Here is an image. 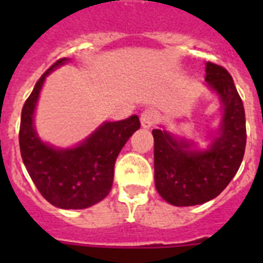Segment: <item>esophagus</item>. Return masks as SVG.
<instances>
[{
    "mask_svg": "<svg viewBox=\"0 0 263 263\" xmlns=\"http://www.w3.org/2000/svg\"><path fill=\"white\" fill-rule=\"evenodd\" d=\"M157 120H158V113L154 109H146L140 115V124L143 128H150L156 124Z\"/></svg>",
    "mask_w": 263,
    "mask_h": 263,
    "instance_id": "obj_1",
    "label": "esophagus"
}]
</instances>
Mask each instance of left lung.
I'll use <instances>...</instances> for the list:
<instances>
[{
	"label": "left lung",
	"mask_w": 263,
	"mask_h": 263,
	"mask_svg": "<svg viewBox=\"0 0 263 263\" xmlns=\"http://www.w3.org/2000/svg\"><path fill=\"white\" fill-rule=\"evenodd\" d=\"M208 86L216 91L224 115L208 150H192L187 140L153 129L154 180L158 194L175 206L202 204L216 198L240 168L246 148L245 107L232 76L221 65L206 64Z\"/></svg>",
	"instance_id": "8db88e82"
}]
</instances>
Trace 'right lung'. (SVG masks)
I'll list each match as a JSON object with an SVG mask.
<instances>
[{
	"mask_svg": "<svg viewBox=\"0 0 263 263\" xmlns=\"http://www.w3.org/2000/svg\"><path fill=\"white\" fill-rule=\"evenodd\" d=\"M68 59H60L36 82L22 110L18 143L23 162L41 195L55 208L86 209L110 192L116 158L132 134L140 128L139 117L106 121L79 146L57 148L43 143L34 128V111L46 76Z\"/></svg>",
	"mask_w": 263,
	"mask_h": 263,
	"instance_id": "1",
	"label": "right lung"
}]
</instances>
